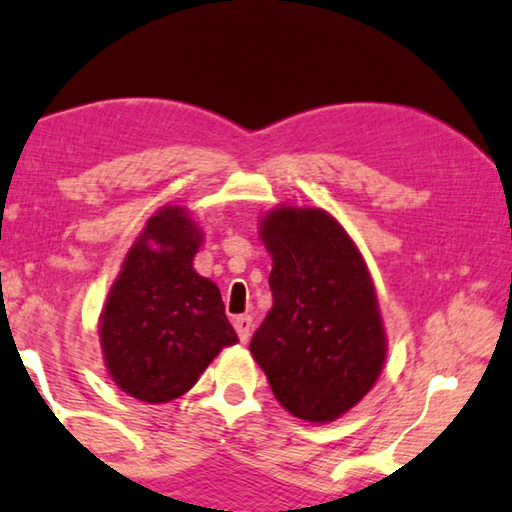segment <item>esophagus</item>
Segmentation results:
<instances>
[{
	"label": "esophagus",
	"mask_w": 512,
	"mask_h": 512,
	"mask_svg": "<svg viewBox=\"0 0 512 512\" xmlns=\"http://www.w3.org/2000/svg\"><path fill=\"white\" fill-rule=\"evenodd\" d=\"M233 328H236L240 342L245 344L249 335H251V317L249 315H238L236 319H233Z\"/></svg>",
	"instance_id": "34e87169"
}]
</instances>
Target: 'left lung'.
Listing matches in <instances>:
<instances>
[{
	"label": "left lung",
	"mask_w": 512,
	"mask_h": 512,
	"mask_svg": "<svg viewBox=\"0 0 512 512\" xmlns=\"http://www.w3.org/2000/svg\"><path fill=\"white\" fill-rule=\"evenodd\" d=\"M272 256V310L251 357L294 418L326 425L369 393L387 362V330L360 247L328 211L274 206L258 220Z\"/></svg>",
	"instance_id": "8db88e82"
}]
</instances>
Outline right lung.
<instances>
[{
    "instance_id": "add662e5",
    "label": "right lung",
    "mask_w": 512,
    "mask_h": 512,
    "mask_svg": "<svg viewBox=\"0 0 512 512\" xmlns=\"http://www.w3.org/2000/svg\"><path fill=\"white\" fill-rule=\"evenodd\" d=\"M204 231L166 204L134 238L98 317L105 371L130 398L170 402L193 387L222 348L238 344L218 285L193 258Z\"/></svg>"
}]
</instances>
